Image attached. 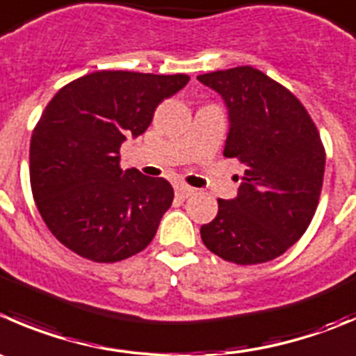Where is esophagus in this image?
Masks as SVG:
<instances>
[{
	"label": "esophagus",
	"instance_id": "1",
	"mask_svg": "<svg viewBox=\"0 0 356 356\" xmlns=\"http://www.w3.org/2000/svg\"><path fill=\"white\" fill-rule=\"evenodd\" d=\"M175 195H177V198L186 200V198H189V196L195 195V189L189 188V186H186V184L175 186Z\"/></svg>",
	"mask_w": 356,
	"mask_h": 356
}]
</instances>
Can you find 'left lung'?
I'll use <instances>...</instances> for the list:
<instances>
[{
    "label": "left lung",
    "mask_w": 356,
    "mask_h": 356,
    "mask_svg": "<svg viewBox=\"0 0 356 356\" xmlns=\"http://www.w3.org/2000/svg\"><path fill=\"white\" fill-rule=\"evenodd\" d=\"M198 81L227 108L224 156L245 165L238 195L217 202L202 240L224 261L268 262L291 248L315 216L325 172L318 130L294 94L250 65L200 74Z\"/></svg>",
    "instance_id": "1"
}]
</instances>
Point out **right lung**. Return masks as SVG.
<instances>
[{
	"mask_svg": "<svg viewBox=\"0 0 356 356\" xmlns=\"http://www.w3.org/2000/svg\"><path fill=\"white\" fill-rule=\"evenodd\" d=\"M188 74L97 71L62 86L41 115L29 151L34 202L62 245L95 262L144 250L170 209L163 177L120 168V147L153 122Z\"/></svg>",
	"mask_w": 356,
	"mask_h": 356,
	"instance_id": "right-lung-1",
	"label": "right lung"
}]
</instances>
